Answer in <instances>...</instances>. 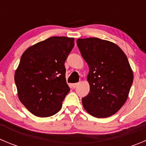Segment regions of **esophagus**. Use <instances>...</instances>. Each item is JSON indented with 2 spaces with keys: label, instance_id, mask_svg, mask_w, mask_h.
Masks as SVG:
<instances>
[{
  "label": "esophagus",
  "instance_id": "1",
  "mask_svg": "<svg viewBox=\"0 0 146 146\" xmlns=\"http://www.w3.org/2000/svg\"><path fill=\"white\" fill-rule=\"evenodd\" d=\"M78 84H78V83H77V84H72V88H76V87H77L78 86Z\"/></svg>",
  "mask_w": 146,
  "mask_h": 146
}]
</instances>
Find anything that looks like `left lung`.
I'll return each mask as SVG.
<instances>
[{
  "mask_svg": "<svg viewBox=\"0 0 146 146\" xmlns=\"http://www.w3.org/2000/svg\"><path fill=\"white\" fill-rule=\"evenodd\" d=\"M77 45L89 68L90 92L83 107L95 117L111 116L126 102L133 81L126 54L116 44L96 37L78 39Z\"/></svg>",
  "mask_w": 146,
  "mask_h": 146,
  "instance_id": "obj_1",
  "label": "left lung"
}]
</instances>
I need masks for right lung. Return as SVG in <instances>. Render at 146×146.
Here are the masks:
<instances>
[{"mask_svg":"<svg viewBox=\"0 0 146 146\" xmlns=\"http://www.w3.org/2000/svg\"><path fill=\"white\" fill-rule=\"evenodd\" d=\"M73 46L74 38L52 36L21 55L14 75L18 96L35 116L47 117L60 110L70 92L64 64Z\"/></svg>","mask_w":146,"mask_h":146,"instance_id":"right-lung-1","label":"right lung"}]
</instances>
